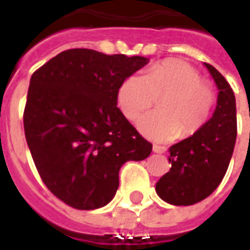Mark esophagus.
I'll use <instances>...</instances> for the list:
<instances>
[{
	"instance_id": "34e87169",
	"label": "esophagus",
	"mask_w": 250,
	"mask_h": 250,
	"mask_svg": "<svg viewBox=\"0 0 250 250\" xmlns=\"http://www.w3.org/2000/svg\"><path fill=\"white\" fill-rule=\"evenodd\" d=\"M152 151L157 152V154H163V152L166 151V148L162 146H158V145H154V146H152Z\"/></svg>"
}]
</instances>
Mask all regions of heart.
<instances>
[{
	"label": "heart",
	"mask_w": 250,
	"mask_h": 250,
	"mask_svg": "<svg viewBox=\"0 0 250 250\" xmlns=\"http://www.w3.org/2000/svg\"><path fill=\"white\" fill-rule=\"evenodd\" d=\"M159 98V109L138 123L143 135L154 142H170L181 134L190 138L208 125L215 105V92L199 72L181 59L157 62L145 76H130L118 89V105L131 122Z\"/></svg>",
	"instance_id": "b5f03b06"
}]
</instances>
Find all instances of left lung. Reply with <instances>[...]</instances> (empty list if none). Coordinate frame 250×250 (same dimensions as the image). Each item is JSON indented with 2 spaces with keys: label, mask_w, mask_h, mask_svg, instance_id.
<instances>
[{
  "label": "left lung",
  "mask_w": 250,
  "mask_h": 250,
  "mask_svg": "<svg viewBox=\"0 0 250 250\" xmlns=\"http://www.w3.org/2000/svg\"><path fill=\"white\" fill-rule=\"evenodd\" d=\"M218 87L213 118L198 134L170 147V171L159 179L157 194L167 204L188 206L218 188L230 162L237 138L236 98L225 77L205 62Z\"/></svg>",
  "instance_id": "obj_1"
}]
</instances>
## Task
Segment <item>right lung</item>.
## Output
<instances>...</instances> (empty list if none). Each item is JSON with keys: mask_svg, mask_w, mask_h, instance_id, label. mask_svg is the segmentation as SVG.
<instances>
[{"mask_svg": "<svg viewBox=\"0 0 250 250\" xmlns=\"http://www.w3.org/2000/svg\"><path fill=\"white\" fill-rule=\"evenodd\" d=\"M147 62L75 48L30 77L26 143L42 182L68 206L93 210L107 205L119 188L122 165L151 154V143L116 107L120 84Z\"/></svg>", "mask_w": 250, "mask_h": 250, "instance_id": "obj_1", "label": "right lung"}]
</instances>
